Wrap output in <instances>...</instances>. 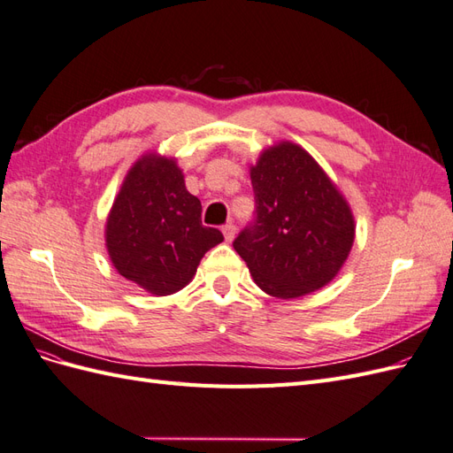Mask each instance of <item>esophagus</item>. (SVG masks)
<instances>
[{
    "label": "esophagus",
    "mask_w": 453,
    "mask_h": 453,
    "mask_svg": "<svg viewBox=\"0 0 453 453\" xmlns=\"http://www.w3.org/2000/svg\"><path fill=\"white\" fill-rule=\"evenodd\" d=\"M222 234H224L226 241L231 242V241H234V237H235V226H234V224H226V226L222 227Z\"/></svg>",
    "instance_id": "34e87169"
}]
</instances>
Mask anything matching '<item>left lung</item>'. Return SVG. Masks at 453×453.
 Here are the masks:
<instances>
[{
    "instance_id": "obj_1",
    "label": "left lung",
    "mask_w": 453,
    "mask_h": 453,
    "mask_svg": "<svg viewBox=\"0 0 453 453\" xmlns=\"http://www.w3.org/2000/svg\"><path fill=\"white\" fill-rule=\"evenodd\" d=\"M254 219L234 241L264 293L298 298L337 275L354 242L341 191L303 147L281 142L250 166Z\"/></svg>"
}]
</instances>
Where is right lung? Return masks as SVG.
Segmentation results:
<instances>
[{
    "instance_id": "right-lung-1",
    "label": "right lung",
    "mask_w": 453,
    "mask_h": 453,
    "mask_svg": "<svg viewBox=\"0 0 453 453\" xmlns=\"http://www.w3.org/2000/svg\"><path fill=\"white\" fill-rule=\"evenodd\" d=\"M201 212L176 160L153 153L139 158L107 218V250L116 272L150 295L180 291L204 252L224 241L222 231L203 226Z\"/></svg>"
}]
</instances>
